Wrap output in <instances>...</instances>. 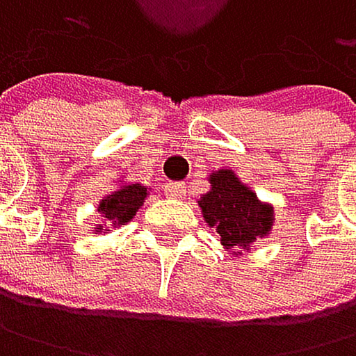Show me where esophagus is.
<instances>
[{
    "label": "esophagus",
    "mask_w": 356,
    "mask_h": 356,
    "mask_svg": "<svg viewBox=\"0 0 356 356\" xmlns=\"http://www.w3.org/2000/svg\"><path fill=\"white\" fill-rule=\"evenodd\" d=\"M163 190H166V197L170 199H184L186 197V184L181 181H170L163 186Z\"/></svg>",
    "instance_id": "obj_1"
}]
</instances>
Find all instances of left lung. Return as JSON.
<instances>
[{"label": "left lung", "instance_id": "8db88e82", "mask_svg": "<svg viewBox=\"0 0 356 356\" xmlns=\"http://www.w3.org/2000/svg\"><path fill=\"white\" fill-rule=\"evenodd\" d=\"M208 181L210 190L197 201L205 225L216 229L218 241L232 256L252 252V245L273 229V205L260 201L232 168L212 170Z\"/></svg>", "mask_w": 356, "mask_h": 356}]
</instances>
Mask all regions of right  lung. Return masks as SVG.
<instances>
[{"instance_id": "right-lung-1", "label": "right lung", "mask_w": 356, "mask_h": 356, "mask_svg": "<svg viewBox=\"0 0 356 356\" xmlns=\"http://www.w3.org/2000/svg\"><path fill=\"white\" fill-rule=\"evenodd\" d=\"M151 188L144 184H129L118 181V188L113 193L104 195L98 203V218L100 223L94 225V234H109L115 227L127 225L131 218L138 214V210L144 205Z\"/></svg>"}]
</instances>
